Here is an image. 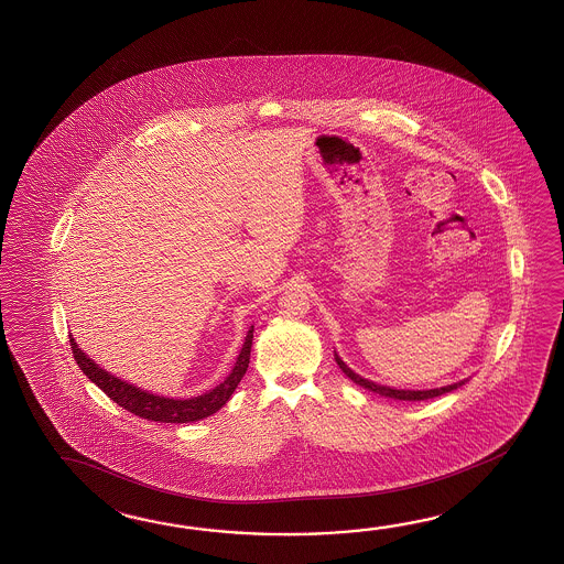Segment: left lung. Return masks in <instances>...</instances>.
<instances>
[{
	"instance_id": "obj_1",
	"label": "left lung",
	"mask_w": 564,
	"mask_h": 564,
	"mask_svg": "<svg viewBox=\"0 0 564 564\" xmlns=\"http://www.w3.org/2000/svg\"><path fill=\"white\" fill-rule=\"evenodd\" d=\"M336 365L340 367V371L347 375L352 383L365 387L367 391H372L377 395L389 397V399H399V401H425V399H433V397L444 395V393H452L456 391L457 387L468 383L469 379H462L457 383L444 384V387H435V389H397V387H389V384L375 383L371 379L360 377L359 372L352 371L345 360L338 357L335 350Z\"/></svg>"
}]
</instances>
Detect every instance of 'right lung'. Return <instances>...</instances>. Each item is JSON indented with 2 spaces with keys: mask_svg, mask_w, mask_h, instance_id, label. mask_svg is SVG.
Wrapping results in <instances>:
<instances>
[{
  "mask_svg": "<svg viewBox=\"0 0 564 564\" xmlns=\"http://www.w3.org/2000/svg\"><path fill=\"white\" fill-rule=\"evenodd\" d=\"M252 340L253 326H250L248 335L243 338L240 355L234 362V369H231L228 377L221 383L216 384L214 389L202 393V395L187 397V399L156 395L151 391H144L137 384L122 381L119 377H115L112 372L102 369L100 365H96L95 360L90 359L85 350L78 347V343L74 340L73 335H70V348H73L74 359L78 362L80 371L85 372L86 377L100 391H105L117 405L131 411L132 415H139L143 420L159 421V423H193V421L205 420V417L214 415L216 411L228 403L229 397L234 395L236 387L240 384L241 377L248 371Z\"/></svg>",
  "mask_w": 564,
  "mask_h": 564,
  "instance_id": "add662e5",
  "label": "right lung"
}]
</instances>
